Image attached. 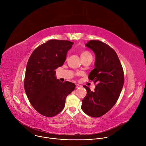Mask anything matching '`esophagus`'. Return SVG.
<instances>
[{
	"instance_id": "34e87169",
	"label": "esophagus",
	"mask_w": 146,
	"mask_h": 146,
	"mask_svg": "<svg viewBox=\"0 0 146 146\" xmlns=\"http://www.w3.org/2000/svg\"><path fill=\"white\" fill-rule=\"evenodd\" d=\"M81 87V86L80 85V84H76V88H78Z\"/></svg>"
}]
</instances>
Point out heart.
<instances>
[{
    "label": "heart",
    "instance_id": "b5f03b06",
    "mask_svg": "<svg viewBox=\"0 0 146 146\" xmlns=\"http://www.w3.org/2000/svg\"><path fill=\"white\" fill-rule=\"evenodd\" d=\"M80 56H81V59H84V58H86L87 57H89V56H92L91 53L87 51H82L81 54H80Z\"/></svg>",
    "mask_w": 146,
    "mask_h": 146
}]
</instances>
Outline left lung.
Here are the masks:
<instances>
[{"instance_id":"8db88e82","label":"left lung","mask_w":146,"mask_h":146,"mask_svg":"<svg viewBox=\"0 0 146 146\" xmlns=\"http://www.w3.org/2000/svg\"><path fill=\"white\" fill-rule=\"evenodd\" d=\"M86 46L95 55V68L88 77L97 85L91 91L86 86L87 95L81 109L86 114L99 117L108 113L117 102L124 82L123 71L115 51L99 40H90Z\"/></svg>"}]
</instances>
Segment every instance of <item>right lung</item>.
Masks as SVG:
<instances>
[{
  "label": "right lung",
  "mask_w": 146,
  "mask_h": 146,
  "mask_svg": "<svg viewBox=\"0 0 146 146\" xmlns=\"http://www.w3.org/2000/svg\"><path fill=\"white\" fill-rule=\"evenodd\" d=\"M73 42L50 40L36 48L27 65L24 88L33 108L40 114L54 117L65 108L67 96L74 89L73 82H61L55 70L64 65Z\"/></svg>",
  "instance_id": "obj_1"
}]
</instances>
